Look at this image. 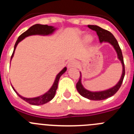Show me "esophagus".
<instances>
[{"label": "esophagus", "mask_w": 134, "mask_h": 134, "mask_svg": "<svg viewBox=\"0 0 134 134\" xmlns=\"http://www.w3.org/2000/svg\"><path fill=\"white\" fill-rule=\"evenodd\" d=\"M78 66V62L76 60H70L69 62V63L68 64V68H74V67H76Z\"/></svg>", "instance_id": "1"}]
</instances>
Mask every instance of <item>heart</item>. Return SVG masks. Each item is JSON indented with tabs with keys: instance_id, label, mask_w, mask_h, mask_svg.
<instances>
[{
	"instance_id": "1",
	"label": "heart",
	"mask_w": 134,
	"mask_h": 134,
	"mask_svg": "<svg viewBox=\"0 0 134 134\" xmlns=\"http://www.w3.org/2000/svg\"><path fill=\"white\" fill-rule=\"evenodd\" d=\"M92 40H93V37L91 35H86L82 39V43L84 44H88L92 41Z\"/></svg>"
}]
</instances>
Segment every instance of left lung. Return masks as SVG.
Here are the masks:
<instances>
[{"instance_id": "8db88e82", "label": "left lung", "mask_w": 134, "mask_h": 134, "mask_svg": "<svg viewBox=\"0 0 134 134\" xmlns=\"http://www.w3.org/2000/svg\"><path fill=\"white\" fill-rule=\"evenodd\" d=\"M87 27L91 29H92V30L97 32V34L99 37V41H100V43H102L103 42L108 43L113 46L116 53H117L118 58L119 59V60L121 63V65H122V73H121V78L118 83L116 84L115 86H113V87L108 88V89L103 90V91H91L86 89L83 86L82 84V74L80 72V79H79V82L76 84V89H77L79 94L82 96V97H84L86 98V99H90V100H104V99L111 97V96L114 95L118 92L119 88H120L121 85L122 84L124 76H125V66H124V58H123L122 52H121V50L120 47L119 46V43H118L117 40L115 38V37L113 36V35L111 34V32L102 29L101 27H99L97 25H88Z\"/></svg>"}]
</instances>
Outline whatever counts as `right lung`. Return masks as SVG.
<instances>
[{"instance_id":"right-lung-1","label":"right lung","mask_w":134,"mask_h":134,"mask_svg":"<svg viewBox=\"0 0 134 134\" xmlns=\"http://www.w3.org/2000/svg\"><path fill=\"white\" fill-rule=\"evenodd\" d=\"M58 29V28L56 27H54L53 26L51 25H41V24H35L34 25L31 26V27H29V29H27L26 31H25L23 34H21L19 37H18L17 40H16V43H15V47H14V50L13 54H12L11 58H10V62H11L12 58H13L14 54H15V51L16 49V46L19 44V42H21L23 40H24L25 37L28 36H31V35H50L52 34H53L55 31ZM67 70L66 67H64L63 69L60 71L58 74H57L55 78V80H54V83H53L52 86H51V88L48 90L46 93L41 94V95L39 96V97H36L34 98H27L24 97L23 96L20 95L16 91V90L14 88V87L12 86L13 90L15 91V93L19 96V97H21V99L24 100L25 101L27 102L28 103L31 104V105H43V104L47 103L48 102L50 101L51 100H52L53 98L54 97V96L55 94V92H56V90L58 88V81L59 79H60V76H61Z\"/></svg>"}]
</instances>
